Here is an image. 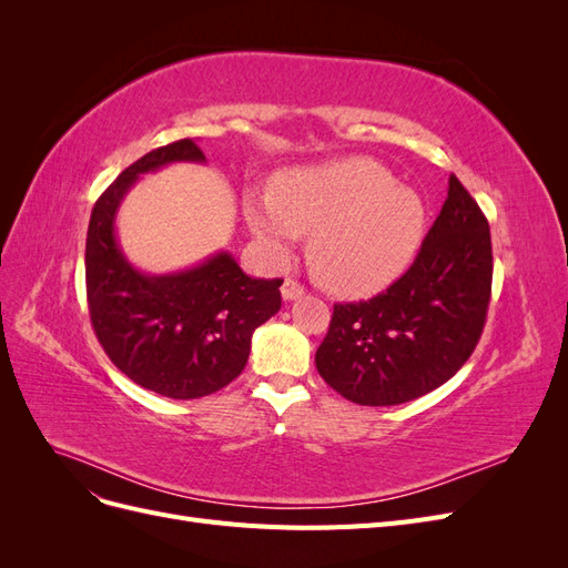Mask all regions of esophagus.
<instances>
[{"instance_id": "obj_1", "label": "esophagus", "mask_w": 568, "mask_h": 568, "mask_svg": "<svg viewBox=\"0 0 568 568\" xmlns=\"http://www.w3.org/2000/svg\"><path fill=\"white\" fill-rule=\"evenodd\" d=\"M305 294V286L301 284V282H296V280H286L284 282V286H282V296H284V301H296V298H301Z\"/></svg>"}]
</instances>
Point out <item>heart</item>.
I'll return each mask as SVG.
<instances>
[{
  "label": "heart",
  "instance_id": "heart-1",
  "mask_svg": "<svg viewBox=\"0 0 568 568\" xmlns=\"http://www.w3.org/2000/svg\"><path fill=\"white\" fill-rule=\"evenodd\" d=\"M244 215L270 253L284 255L301 232L313 234L311 265L338 294L367 296L415 261L426 232V205L372 159L291 170L272 196H246Z\"/></svg>",
  "mask_w": 568,
  "mask_h": 568
}]
</instances>
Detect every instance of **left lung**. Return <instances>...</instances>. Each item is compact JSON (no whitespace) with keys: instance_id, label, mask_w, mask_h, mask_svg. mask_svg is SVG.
<instances>
[{"instance_id":"8db88e82","label":"left lung","mask_w":568,"mask_h":568,"mask_svg":"<svg viewBox=\"0 0 568 568\" xmlns=\"http://www.w3.org/2000/svg\"><path fill=\"white\" fill-rule=\"evenodd\" d=\"M490 227L450 175L448 199L415 263L369 301L336 303L315 353L322 379L357 405H400L443 386L484 334Z\"/></svg>"}]
</instances>
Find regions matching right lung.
<instances>
[{
	"instance_id": "obj_1",
	"label": "right lung",
	"mask_w": 568,
	"mask_h": 568,
	"mask_svg": "<svg viewBox=\"0 0 568 568\" xmlns=\"http://www.w3.org/2000/svg\"><path fill=\"white\" fill-rule=\"evenodd\" d=\"M205 156L194 140L149 151L120 173L92 209L84 280L94 334L134 384L192 400L234 382L251 336L282 307V280H253L230 253L178 274L136 272L115 242V211L140 175Z\"/></svg>"
}]
</instances>
